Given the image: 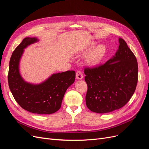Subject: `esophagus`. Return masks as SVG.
I'll return each mask as SVG.
<instances>
[{
    "mask_svg": "<svg viewBox=\"0 0 149 149\" xmlns=\"http://www.w3.org/2000/svg\"><path fill=\"white\" fill-rule=\"evenodd\" d=\"M83 78V75L82 72L81 71H78L76 73V78L77 79H81Z\"/></svg>",
    "mask_w": 149,
    "mask_h": 149,
    "instance_id": "esophagus-1",
    "label": "esophagus"
}]
</instances>
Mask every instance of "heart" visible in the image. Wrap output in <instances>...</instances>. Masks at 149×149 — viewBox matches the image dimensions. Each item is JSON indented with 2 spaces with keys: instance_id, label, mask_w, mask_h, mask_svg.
I'll return each instance as SVG.
<instances>
[{
  "instance_id": "b5f03b06",
  "label": "heart",
  "mask_w": 149,
  "mask_h": 149,
  "mask_svg": "<svg viewBox=\"0 0 149 149\" xmlns=\"http://www.w3.org/2000/svg\"><path fill=\"white\" fill-rule=\"evenodd\" d=\"M94 47H95V43H92L89 47L83 49L81 52L80 55L85 56L86 55H87ZM106 53V48L105 45H104L102 44L99 45L98 46L95 48L91 52L89 53L88 56L86 58V63L88 65L90 66H96L99 65L104 58Z\"/></svg>"
}]
</instances>
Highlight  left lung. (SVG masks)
<instances>
[{
  "instance_id": "1",
  "label": "left lung",
  "mask_w": 149,
  "mask_h": 149,
  "mask_svg": "<svg viewBox=\"0 0 149 149\" xmlns=\"http://www.w3.org/2000/svg\"><path fill=\"white\" fill-rule=\"evenodd\" d=\"M115 55L105 64L85 68L88 85L86 104L96 113H107L125 106L134 94L138 80L136 56L124 40L119 38Z\"/></svg>"
}]
</instances>
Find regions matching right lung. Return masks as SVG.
<instances>
[{"label":"right lung","mask_w":149,"mask_h":149,"mask_svg":"<svg viewBox=\"0 0 149 149\" xmlns=\"http://www.w3.org/2000/svg\"><path fill=\"white\" fill-rule=\"evenodd\" d=\"M38 42L37 37H26L13 51L9 63L8 82L13 97L24 109L35 114H49L60 109L67 89L74 82L75 71L52 74L40 84L25 81L19 65L24 49Z\"/></svg>","instance_id":"1"}]
</instances>
